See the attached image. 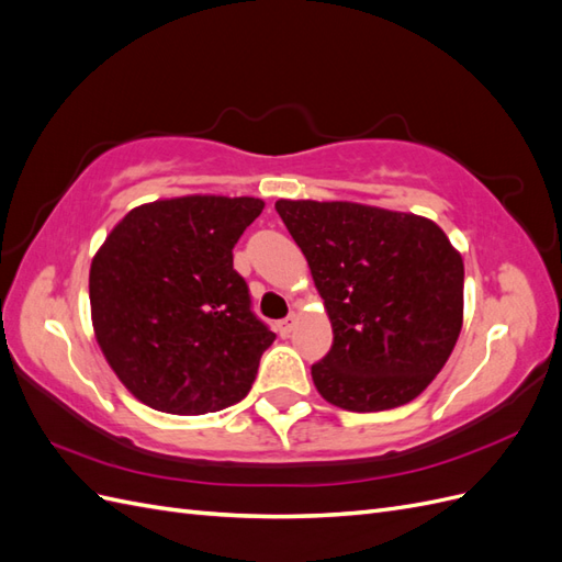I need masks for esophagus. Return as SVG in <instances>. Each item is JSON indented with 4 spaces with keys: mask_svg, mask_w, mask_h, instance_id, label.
<instances>
[{
    "mask_svg": "<svg viewBox=\"0 0 562 562\" xmlns=\"http://www.w3.org/2000/svg\"><path fill=\"white\" fill-rule=\"evenodd\" d=\"M295 323H297V316L295 314H291V316H285L281 323H279V330H281V335H291L293 333V328H295Z\"/></svg>",
    "mask_w": 562,
    "mask_h": 562,
    "instance_id": "1",
    "label": "esophagus"
}]
</instances>
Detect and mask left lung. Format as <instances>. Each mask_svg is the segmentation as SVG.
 <instances>
[{"label":"left lung","mask_w":562,"mask_h":562,"mask_svg":"<svg viewBox=\"0 0 562 562\" xmlns=\"http://www.w3.org/2000/svg\"><path fill=\"white\" fill-rule=\"evenodd\" d=\"M333 326L312 366L328 403L351 413L417 398L443 370L464 321V262L434 220L351 201L279 199Z\"/></svg>","instance_id":"left-lung-1"}]
</instances>
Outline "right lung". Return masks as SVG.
I'll return each instance as SVG.
<instances>
[{
  "mask_svg": "<svg viewBox=\"0 0 562 562\" xmlns=\"http://www.w3.org/2000/svg\"><path fill=\"white\" fill-rule=\"evenodd\" d=\"M262 209V199L215 194L143 203L93 255V333L140 403L203 415L250 391L277 335L250 312L232 248Z\"/></svg>",
  "mask_w": 562,
  "mask_h": 562,
  "instance_id": "1",
  "label": "right lung"
}]
</instances>
